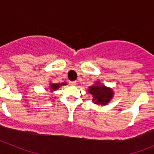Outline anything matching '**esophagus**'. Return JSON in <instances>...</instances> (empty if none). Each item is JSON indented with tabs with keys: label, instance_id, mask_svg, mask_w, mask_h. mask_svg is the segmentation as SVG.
I'll use <instances>...</instances> for the list:
<instances>
[{
	"label": "esophagus",
	"instance_id": "obj_1",
	"mask_svg": "<svg viewBox=\"0 0 154 154\" xmlns=\"http://www.w3.org/2000/svg\"><path fill=\"white\" fill-rule=\"evenodd\" d=\"M69 85H76V81L69 82Z\"/></svg>",
	"mask_w": 154,
	"mask_h": 154
}]
</instances>
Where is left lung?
Masks as SVG:
<instances>
[{"label":"left lung","instance_id":"1","mask_svg":"<svg viewBox=\"0 0 154 154\" xmlns=\"http://www.w3.org/2000/svg\"><path fill=\"white\" fill-rule=\"evenodd\" d=\"M89 92L93 96L92 101L99 105H106L112 97V89L104 85H96L89 87Z\"/></svg>","mask_w":154,"mask_h":154}]
</instances>
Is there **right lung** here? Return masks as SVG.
<instances>
[{
	"mask_svg": "<svg viewBox=\"0 0 154 154\" xmlns=\"http://www.w3.org/2000/svg\"><path fill=\"white\" fill-rule=\"evenodd\" d=\"M66 85V83L63 82V83H61V84H51V89H54V90H55V89H58L60 85Z\"/></svg>",
	"mask_w": 154,
	"mask_h": 154,
	"instance_id": "1",
	"label": "right lung"
}]
</instances>
